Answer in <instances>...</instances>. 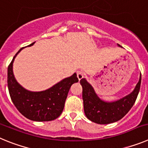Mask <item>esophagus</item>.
Returning a JSON list of instances; mask_svg holds the SVG:
<instances>
[{
	"instance_id": "34e87169",
	"label": "esophagus",
	"mask_w": 148,
	"mask_h": 148,
	"mask_svg": "<svg viewBox=\"0 0 148 148\" xmlns=\"http://www.w3.org/2000/svg\"><path fill=\"white\" fill-rule=\"evenodd\" d=\"M77 77H78V80H81L82 78H83L84 73L82 71H78L77 72Z\"/></svg>"
}]
</instances>
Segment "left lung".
Here are the masks:
<instances>
[{
    "instance_id": "8db88e82",
    "label": "left lung",
    "mask_w": 148,
    "mask_h": 148,
    "mask_svg": "<svg viewBox=\"0 0 148 148\" xmlns=\"http://www.w3.org/2000/svg\"><path fill=\"white\" fill-rule=\"evenodd\" d=\"M119 47H121L118 44ZM142 75L133 92L116 101L107 102L99 99L91 84L85 78L80 81L82 86V98L84 113L88 119L100 125L116 122L122 119L129 112L135 103L140 90Z\"/></svg>"
}]
</instances>
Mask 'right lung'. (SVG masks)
<instances>
[{
  "label": "right lung",
  "instance_id": "right-lung-1",
  "mask_svg": "<svg viewBox=\"0 0 148 148\" xmlns=\"http://www.w3.org/2000/svg\"><path fill=\"white\" fill-rule=\"evenodd\" d=\"M23 48L15 54L8 66L7 84L10 97L18 110L26 118L35 121H53L62 113L72 84L78 82L76 73L44 91H29L17 82L12 70L15 58Z\"/></svg>",
  "mask_w": 148,
  "mask_h": 148
}]
</instances>
